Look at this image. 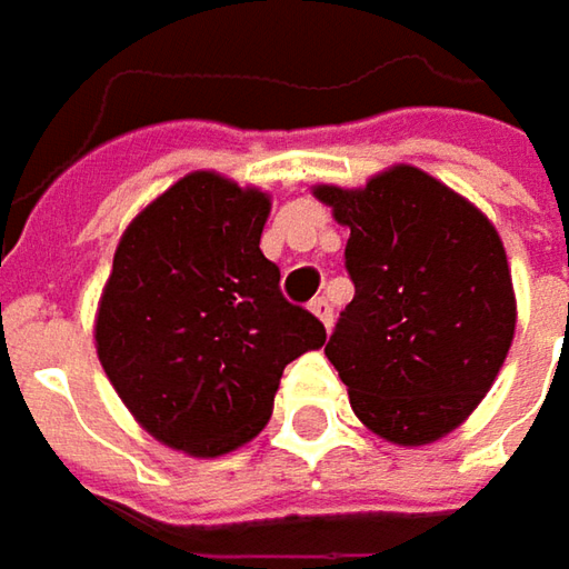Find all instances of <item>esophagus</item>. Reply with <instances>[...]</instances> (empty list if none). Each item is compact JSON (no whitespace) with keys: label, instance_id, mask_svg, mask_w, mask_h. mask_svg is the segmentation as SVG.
Instances as JSON below:
<instances>
[{"label":"esophagus","instance_id":"esophagus-1","mask_svg":"<svg viewBox=\"0 0 569 569\" xmlns=\"http://www.w3.org/2000/svg\"><path fill=\"white\" fill-rule=\"evenodd\" d=\"M310 310L317 313L319 322H322L326 329L332 326V303H329L326 297H313V300H310Z\"/></svg>","mask_w":569,"mask_h":569}]
</instances>
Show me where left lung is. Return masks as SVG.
Wrapping results in <instances>:
<instances>
[{"mask_svg": "<svg viewBox=\"0 0 569 569\" xmlns=\"http://www.w3.org/2000/svg\"><path fill=\"white\" fill-rule=\"evenodd\" d=\"M317 196L351 228L345 269L355 281L326 355L373 433L430 443L469 418L510 351L503 243L478 208L418 167Z\"/></svg>", "mask_w": 569, "mask_h": 569, "instance_id": "8db88e82", "label": "left lung"}]
</instances>
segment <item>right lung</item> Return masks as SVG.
Returning <instances> with one entry per match:
<instances>
[{
    "instance_id": "1",
    "label": "right lung",
    "mask_w": 569,
    "mask_h": 569,
    "mask_svg": "<svg viewBox=\"0 0 569 569\" xmlns=\"http://www.w3.org/2000/svg\"><path fill=\"white\" fill-rule=\"evenodd\" d=\"M269 199L189 173L122 233L100 300L98 358L139 425L192 456L252 440L284 367L326 326L281 295L259 250Z\"/></svg>"
}]
</instances>
